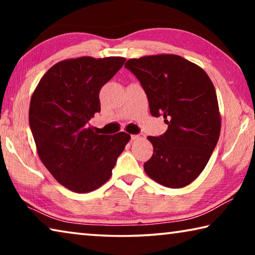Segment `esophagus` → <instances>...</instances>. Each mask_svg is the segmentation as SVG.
I'll return each instance as SVG.
<instances>
[{
    "label": "esophagus",
    "mask_w": 255,
    "mask_h": 255,
    "mask_svg": "<svg viewBox=\"0 0 255 255\" xmlns=\"http://www.w3.org/2000/svg\"><path fill=\"white\" fill-rule=\"evenodd\" d=\"M141 138H144L143 133H137V135H131V139L132 140H138V139H141Z\"/></svg>",
    "instance_id": "obj_1"
}]
</instances>
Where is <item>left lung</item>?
<instances>
[{
  "mask_svg": "<svg viewBox=\"0 0 255 255\" xmlns=\"http://www.w3.org/2000/svg\"><path fill=\"white\" fill-rule=\"evenodd\" d=\"M125 67L140 82L150 114L163 116L167 125L163 135L148 136L154 152L145 172L165 187H185L204 171L221 133L213 82L201 67L178 55L131 58Z\"/></svg>",
  "mask_w": 255,
  "mask_h": 255,
  "instance_id": "left-lung-1",
  "label": "left lung"
}]
</instances>
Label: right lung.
Returning <instances> with one entry per match:
<instances>
[{"instance_id": "add662e5", "label": "right lung", "mask_w": 255, "mask_h": 255, "mask_svg": "<svg viewBox=\"0 0 255 255\" xmlns=\"http://www.w3.org/2000/svg\"><path fill=\"white\" fill-rule=\"evenodd\" d=\"M123 57H80L55 64L31 97L29 125L38 155L58 182L77 193L110 179L130 135H99L88 127L100 112L99 93L123 67Z\"/></svg>"}]
</instances>
